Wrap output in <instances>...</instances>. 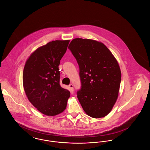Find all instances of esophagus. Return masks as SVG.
Here are the masks:
<instances>
[{
	"label": "esophagus",
	"mask_w": 150,
	"mask_h": 150,
	"mask_svg": "<svg viewBox=\"0 0 150 150\" xmlns=\"http://www.w3.org/2000/svg\"><path fill=\"white\" fill-rule=\"evenodd\" d=\"M69 88H70V90L71 92L74 91V86H72V84H70L69 85Z\"/></svg>",
	"instance_id": "esophagus-1"
}]
</instances>
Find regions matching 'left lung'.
I'll return each mask as SVG.
<instances>
[{
	"instance_id": "1",
	"label": "left lung",
	"mask_w": 150,
	"mask_h": 150,
	"mask_svg": "<svg viewBox=\"0 0 150 150\" xmlns=\"http://www.w3.org/2000/svg\"><path fill=\"white\" fill-rule=\"evenodd\" d=\"M68 48L79 66L77 97L84 111L93 118L106 116L118 97L121 74L117 60L105 45L92 39H74Z\"/></svg>"
}]
</instances>
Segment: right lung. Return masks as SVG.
<instances>
[{"label": "right lung", "instance_id": "1", "mask_svg": "<svg viewBox=\"0 0 150 150\" xmlns=\"http://www.w3.org/2000/svg\"><path fill=\"white\" fill-rule=\"evenodd\" d=\"M70 42L55 40L36 50L26 62L23 72V86L29 101L47 116L62 112L70 92L59 84L58 66Z\"/></svg>", "mask_w": 150, "mask_h": 150}]
</instances>
